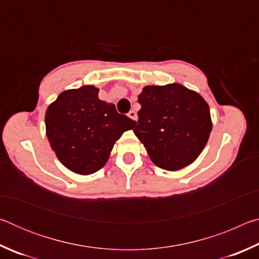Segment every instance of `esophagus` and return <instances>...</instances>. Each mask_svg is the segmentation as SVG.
I'll return each instance as SVG.
<instances>
[{
    "instance_id": "34e87169",
    "label": "esophagus",
    "mask_w": 259,
    "mask_h": 259,
    "mask_svg": "<svg viewBox=\"0 0 259 259\" xmlns=\"http://www.w3.org/2000/svg\"><path fill=\"white\" fill-rule=\"evenodd\" d=\"M128 116L130 117V119H133L134 121H137V113H136L135 111H130L128 113Z\"/></svg>"
}]
</instances>
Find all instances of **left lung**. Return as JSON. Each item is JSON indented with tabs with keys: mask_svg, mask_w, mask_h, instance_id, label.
<instances>
[{
	"mask_svg": "<svg viewBox=\"0 0 259 259\" xmlns=\"http://www.w3.org/2000/svg\"><path fill=\"white\" fill-rule=\"evenodd\" d=\"M138 103L142 108L134 133L150 159L169 171L191 164L202 152L212 128L205 100L172 83L145 87Z\"/></svg>",
	"mask_w": 259,
	"mask_h": 259,
	"instance_id": "8db88e82",
	"label": "left lung"
}]
</instances>
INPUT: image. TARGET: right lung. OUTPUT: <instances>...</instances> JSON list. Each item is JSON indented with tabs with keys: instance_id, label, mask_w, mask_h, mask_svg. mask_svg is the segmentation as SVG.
<instances>
[{
	"instance_id": "add662e5",
	"label": "right lung",
	"mask_w": 259,
	"mask_h": 259,
	"mask_svg": "<svg viewBox=\"0 0 259 259\" xmlns=\"http://www.w3.org/2000/svg\"><path fill=\"white\" fill-rule=\"evenodd\" d=\"M98 91L93 85L64 91L46 113L52 150L66 168L80 175L102 169L116 140L136 124L100 100Z\"/></svg>"
}]
</instances>
